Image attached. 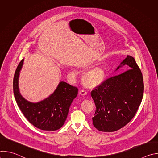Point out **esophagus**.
<instances>
[{"label": "esophagus", "mask_w": 158, "mask_h": 158, "mask_svg": "<svg viewBox=\"0 0 158 158\" xmlns=\"http://www.w3.org/2000/svg\"><path fill=\"white\" fill-rule=\"evenodd\" d=\"M79 94L82 96H85L87 94V92L85 91L84 90H81V91H79Z\"/></svg>", "instance_id": "1"}]
</instances>
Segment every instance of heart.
<instances>
[{
    "instance_id": "obj_1",
    "label": "heart",
    "mask_w": 158,
    "mask_h": 158,
    "mask_svg": "<svg viewBox=\"0 0 158 158\" xmlns=\"http://www.w3.org/2000/svg\"><path fill=\"white\" fill-rule=\"evenodd\" d=\"M106 71L102 66H97L86 71L83 75V81L89 87L100 85L104 80Z\"/></svg>"
}]
</instances>
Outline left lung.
Masks as SVG:
<instances>
[{
    "instance_id": "8db88e82",
    "label": "left lung",
    "mask_w": 158,
    "mask_h": 158,
    "mask_svg": "<svg viewBox=\"0 0 158 158\" xmlns=\"http://www.w3.org/2000/svg\"><path fill=\"white\" fill-rule=\"evenodd\" d=\"M126 65L127 71L112 76L91 91L96 105L94 126L102 132H114L134 118L141 103L144 93L143 75L131 56L118 67Z\"/></svg>"
}]
</instances>
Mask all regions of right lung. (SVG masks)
Instances as JSON below:
<instances>
[{"label":"right lung","mask_w":158,"mask_h":158,"mask_svg":"<svg viewBox=\"0 0 158 158\" xmlns=\"http://www.w3.org/2000/svg\"><path fill=\"white\" fill-rule=\"evenodd\" d=\"M24 59L19 64L13 80L14 94L16 102L28 121L44 131H56L64 124L70 106L76 98L78 89L60 82L53 94L40 102L32 103L26 100L19 93L18 80Z\"/></svg>","instance_id":"obj_1"}]
</instances>
